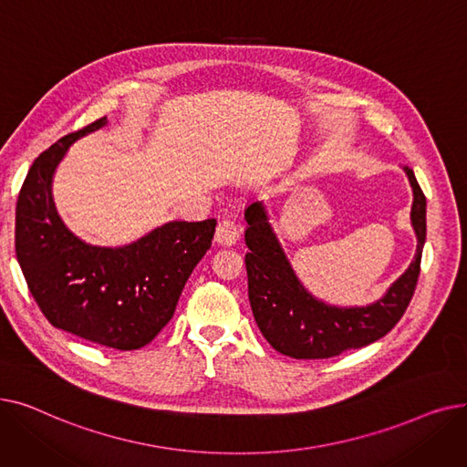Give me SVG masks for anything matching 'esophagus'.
<instances>
[{
	"label": "esophagus",
	"mask_w": 467,
	"mask_h": 467,
	"mask_svg": "<svg viewBox=\"0 0 467 467\" xmlns=\"http://www.w3.org/2000/svg\"><path fill=\"white\" fill-rule=\"evenodd\" d=\"M240 225L233 219H221L215 229V242L219 246H233L240 236Z\"/></svg>",
	"instance_id": "34e87169"
}]
</instances>
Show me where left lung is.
<instances>
[{
    "mask_svg": "<svg viewBox=\"0 0 467 467\" xmlns=\"http://www.w3.org/2000/svg\"><path fill=\"white\" fill-rule=\"evenodd\" d=\"M403 170L414 194L410 221L419 238L416 255L386 296L369 306L338 308L314 299L293 273L263 202L246 208L248 297L255 324L275 350L296 359H326L371 345L401 320L420 276L426 242V196L414 171L409 166Z\"/></svg>",
    "mask_w": 467,
    "mask_h": 467,
    "instance_id": "left-lung-1",
    "label": "left lung"
}]
</instances>
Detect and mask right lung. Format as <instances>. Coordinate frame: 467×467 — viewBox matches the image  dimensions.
<instances>
[{
	"label": "right lung",
	"instance_id": "right-lung-1",
	"mask_svg": "<svg viewBox=\"0 0 467 467\" xmlns=\"http://www.w3.org/2000/svg\"><path fill=\"white\" fill-rule=\"evenodd\" d=\"M102 117L45 150L22 183L16 259L48 324L115 350H138L176 312L192 268L210 250L215 219L170 221L122 248H98L69 233L53 202V174L67 147L106 127Z\"/></svg>",
	"mask_w": 467,
	"mask_h": 467
}]
</instances>
